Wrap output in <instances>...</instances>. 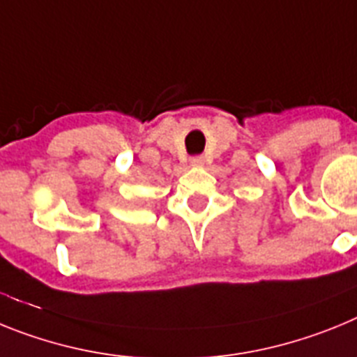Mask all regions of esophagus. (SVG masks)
Instances as JSON below:
<instances>
[{
	"instance_id": "obj_1",
	"label": "esophagus",
	"mask_w": 357,
	"mask_h": 357,
	"mask_svg": "<svg viewBox=\"0 0 357 357\" xmlns=\"http://www.w3.org/2000/svg\"><path fill=\"white\" fill-rule=\"evenodd\" d=\"M190 165L192 167H203L204 165V158L203 156L190 158Z\"/></svg>"
}]
</instances>
